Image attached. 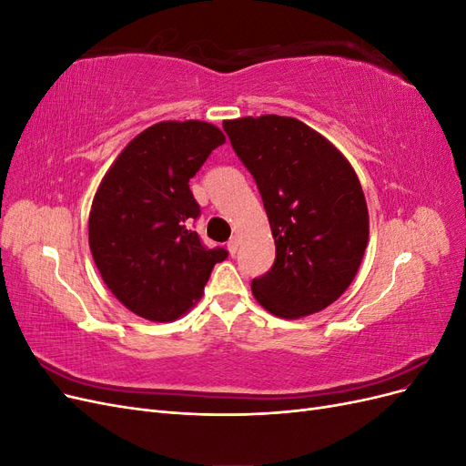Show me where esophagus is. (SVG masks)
Listing matches in <instances>:
<instances>
[{"label":"esophagus","mask_w":466,"mask_h":466,"mask_svg":"<svg viewBox=\"0 0 466 466\" xmlns=\"http://www.w3.org/2000/svg\"><path fill=\"white\" fill-rule=\"evenodd\" d=\"M237 248H238V238H237V237H231L229 241H228V250H229V255H231V257H235Z\"/></svg>","instance_id":"34e87169"}]
</instances>
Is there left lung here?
I'll return each instance as SVG.
<instances>
[{
	"instance_id": "8db88e82",
	"label": "left lung",
	"mask_w": 466,
	"mask_h": 466,
	"mask_svg": "<svg viewBox=\"0 0 466 466\" xmlns=\"http://www.w3.org/2000/svg\"><path fill=\"white\" fill-rule=\"evenodd\" d=\"M237 157L260 190L276 260L252 295L276 317L322 311L356 278L370 238L360 178L327 137L298 118L225 120Z\"/></svg>"
}]
</instances>
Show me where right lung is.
I'll list each match as a JSON object with an SVG mask.
<instances>
[{"label":"right lung","instance_id":"obj_1","mask_svg":"<svg viewBox=\"0 0 466 466\" xmlns=\"http://www.w3.org/2000/svg\"><path fill=\"white\" fill-rule=\"evenodd\" d=\"M223 132L200 120H167L137 134L106 171L89 214V247L106 288L132 313L171 322L202 298L228 250L190 229L200 206L188 180Z\"/></svg>","mask_w":466,"mask_h":466}]
</instances>
